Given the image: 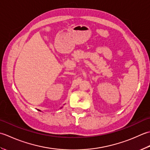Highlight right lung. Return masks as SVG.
Here are the masks:
<instances>
[{
	"instance_id": "obj_1",
	"label": "right lung",
	"mask_w": 150,
	"mask_h": 150,
	"mask_svg": "<svg viewBox=\"0 0 150 150\" xmlns=\"http://www.w3.org/2000/svg\"><path fill=\"white\" fill-rule=\"evenodd\" d=\"M38 110H39V111H41V110H39V109H38Z\"/></svg>"
}]
</instances>
